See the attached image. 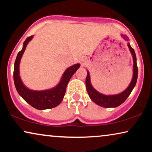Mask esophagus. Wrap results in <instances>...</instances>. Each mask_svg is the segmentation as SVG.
<instances>
[{
  "label": "esophagus",
  "mask_w": 152,
  "mask_h": 152,
  "mask_svg": "<svg viewBox=\"0 0 152 152\" xmlns=\"http://www.w3.org/2000/svg\"><path fill=\"white\" fill-rule=\"evenodd\" d=\"M80 61H81V64H82V65H84V64H85V62L86 61V58H84V57H82V58H81V59H80Z\"/></svg>",
  "instance_id": "1"
}]
</instances>
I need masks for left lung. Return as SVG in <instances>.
I'll list each match as a JSON object with an SVG mask.
<instances>
[{
    "label": "left lung",
    "mask_w": 152,
    "mask_h": 152,
    "mask_svg": "<svg viewBox=\"0 0 152 152\" xmlns=\"http://www.w3.org/2000/svg\"><path fill=\"white\" fill-rule=\"evenodd\" d=\"M122 37L126 41H129V38L126 36L122 34ZM127 45L129 49L132 53L134 65H133V77L132 82L129 85V86L124 90L123 92L117 95H104L102 93H99L93 88L91 83V78L89 72L87 70V76L86 78V86L88 94L90 98L92 99L93 102L97 104V105L104 108H115L120 104H122L126 98L129 96L133 89L136 86L137 78H138V66L136 63V56L134 50L131 47L130 43H128Z\"/></svg>",
    "instance_id": "8db88e82"
}]
</instances>
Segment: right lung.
Returning a JSON list of instances; mask_svg holds the SVG:
<instances>
[{"instance_id": "right-lung-1", "label": "right lung", "mask_w": 152, "mask_h": 152, "mask_svg": "<svg viewBox=\"0 0 152 152\" xmlns=\"http://www.w3.org/2000/svg\"><path fill=\"white\" fill-rule=\"evenodd\" d=\"M33 36L28 37L24 41L23 48L18 53L15 60L14 68V82L16 91L22 98L32 107L39 110H44L56 107L61 102L65 95L66 86L70 78L77 70L80 68V64H74L68 68L64 72L59 84L53 88L44 91L30 90L25 86L20 77L19 65L21 57L23 55L27 45L32 40Z\"/></svg>"}]
</instances>
